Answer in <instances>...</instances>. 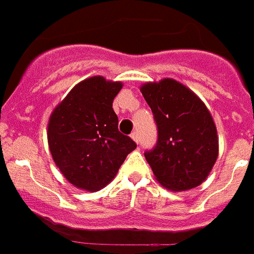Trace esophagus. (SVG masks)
<instances>
[{
	"label": "esophagus",
	"mask_w": 254,
	"mask_h": 254,
	"mask_svg": "<svg viewBox=\"0 0 254 254\" xmlns=\"http://www.w3.org/2000/svg\"><path fill=\"white\" fill-rule=\"evenodd\" d=\"M131 138L134 141V142L138 143V133H137V132H132V133H131Z\"/></svg>",
	"instance_id": "obj_1"
}]
</instances>
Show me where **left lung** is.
Masks as SVG:
<instances>
[{
  "label": "left lung",
  "mask_w": 254,
  "mask_h": 254,
  "mask_svg": "<svg viewBox=\"0 0 254 254\" xmlns=\"http://www.w3.org/2000/svg\"><path fill=\"white\" fill-rule=\"evenodd\" d=\"M140 90L158 126V142L145 151L156 181L174 192L199 186L219 154L216 126L207 107L173 78L146 82Z\"/></svg>",
  "instance_id": "1"
}]
</instances>
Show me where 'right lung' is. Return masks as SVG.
<instances>
[{
    "instance_id": "obj_1",
    "label": "right lung",
    "mask_w": 254,
    "mask_h": 254,
    "mask_svg": "<svg viewBox=\"0 0 254 254\" xmlns=\"http://www.w3.org/2000/svg\"><path fill=\"white\" fill-rule=\"evenodd\" d=\"M122 86L103 76L86 78L49 117L47 136L52 158L64 178L80 190L104 188L136 149V142L118 131L113 111V100Z\"/></svg>"
}]
</instances>
